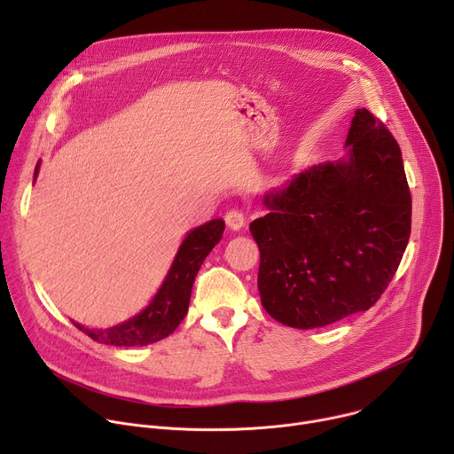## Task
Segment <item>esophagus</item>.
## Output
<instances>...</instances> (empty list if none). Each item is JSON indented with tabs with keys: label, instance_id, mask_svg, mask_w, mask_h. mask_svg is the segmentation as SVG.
Wrapping results in <instances>:
<instances>
[{
	"label": "esophagus",
	"instance_id": "obj_1",
	"mask_svg": "<svg viewBox=\"0 0 454 454\" xmlns=\"http://www.w3.org/2000/svg\"><path fill=\"white\" fill-rule=\"evenodd\" d=\"M224 221H226V224H228V228H230V230L237 231V230H240V228L244 226L246 217H244V214H242L240 210L231 208V210L224 215Z\"/></svg>",
	"mask_w": 454,
	"mask_h": 454
}]
</instances>
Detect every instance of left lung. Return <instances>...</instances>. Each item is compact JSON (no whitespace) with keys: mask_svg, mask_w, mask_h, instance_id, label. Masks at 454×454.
<instances>
[{"mask_svg":"<svg viewBox=\"0 0 454 454\" xmlns=\"http://www.w3.org/2000/svg\"><path fill=\"white\" fill-rule=\"evenodd\" d=\"M348 158L314 165L264 198L249 224L261 249L264 309L293 329H317L368 310L392 282L411 233L401 147L357 109Z\"/></svg>","mask_w":454,"mask_h":454,"instance_id":"1","label":"left lung"}]
</instances>
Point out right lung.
Returning <instances> with one entry per match:
<instances>
[{
    "instance_id": "obj_1",
    "label": "right lung",
    "mask_w": 454,
    "mask_h": 454,
    "mask_svg": "<svg viewBox=\"0 0 454 454\" xmlns=\"http://www.w3.org/2000/svg\"><path fill=\"white\" fill-rule=\"evenodd\" d=\"M37 170L39 165L35 167V176ZM223 231V219H214L192 230L179 246L163 286L156 293L154 300L147 305V309L138 316L109 329H86L75 321L74 325L88 334L93 341L113 347H144L167 338L183 321L188 310L193 280H196L198 271L208 253L221 240Z\"/></svg>"
}]
</instances>
